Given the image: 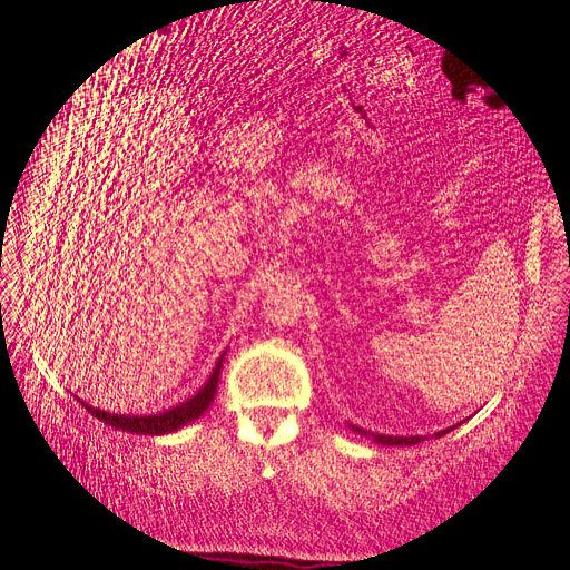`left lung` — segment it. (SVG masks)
I'll list each match as a JSON object with an SVG mask.
<instances>
[{"label": "left lung", "instance_id": "1", "mask_svg": "<svg viewBox=\"0 0 570 570\" xmlns=\"http://www.w3.org/2000/svg\"><path fill=\"white\" fill-rule=\"evenodd\" d=\"M351 430L353 432H357V434H365V436H372L376 443H381V445H415V443H421V441H425L428 436H387V434H372V432H365L363 428H355V425H351ZM451 430H455V428H448V430H441V432H436L434 436H443V434H448Z\"/></svg>", "mask_w": 570, "mask_h": 570}]
</instances>
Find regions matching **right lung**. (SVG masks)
<instances>
[{
    "mask_svg": "<svg viewBox=\"0 0 570 570\" xmlns=\"http://www.w3.org/2000/svg\"><path fill=\"white\" fill-rule=\"evenodd\" d=\"M224 355H219V361L213 370V374H209L207 383L200 387V391L183 402L177 404L164 413H157V415H122V413H108V411H101V409H95L89 406L85 402H80L89 413H92L95 417H99L101 423L115 428V430H122V432H131V434H168V432H175L179 428H185L187 423L196 421V417H200L205 413V409L213 404L215 395H217V383H219V372H222V363H224Z\"/></svg>",
    "mask_w": 570,
    "mask_h": 570,
    "instance_id": "1",
    "label": "right lung"
}]
</instances>
